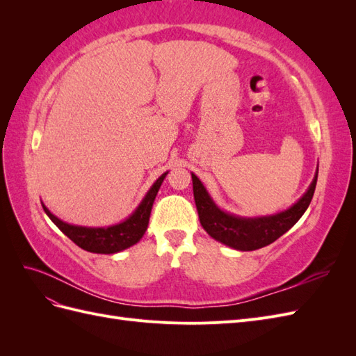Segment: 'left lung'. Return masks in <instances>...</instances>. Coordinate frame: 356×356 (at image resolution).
<instances>
[{
    "label": "left lung",
    "instance_id": "8db88e82",
    "mask_svg": "<svg viewBox=\"0 0 356 356\" xmlns=\"http://www.w3.org/2000/svg\"><path fill=\"white\" fill-rule=\"evenodd\" d=\"M193 178V193L199 213L202 227L208 232L215 241L232 246L239 251H254L263 246L270 245L277 238H281L293 225L301 218L314 197L316 188V179L312 181L309 190L305 193L294 207L285 212L272 215V217L261 218H241L234 215L225 213L215 207L209 197L208 191L204 190L199 178L191 174Z\"/></svg>",
    "mask_w": 356,
    "mask_h": 356
}]
</instances>
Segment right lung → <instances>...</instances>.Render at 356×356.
Masks as SVG:
<instances>
[{
  "label": "right lung",
  "mask_w": 356,
  "mask_h": 356,
  "mask_svg": "<svg viewBox=\"0 0 356 356\" xmlns=\"http://www.w3.org/2000/svg\"><path fill=\"white\" fill-rule=\"evenodd\" d=\"M165 177L166 174L161 175L154 182L153 187L149 188L147 196L144 197L141 204H139L131 217L120 224L111 225V227L90 229V227H80V225H71L56 218L55 215L44 207V204H42V209H44V212L49 215V218L58 225L59 230L63 234H67L75 245L81 248V250L96 252V254H114L135 245L144 236L148 227L149 213H152L156 195Z\"/></svg>",
  "instance_id": "add662e5"
}]
</instances>
